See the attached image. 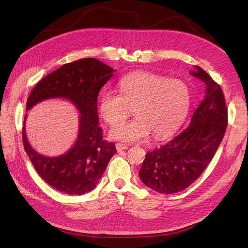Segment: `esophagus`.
Returning <instances> with one entry per match:
<instances>
[{"label": "esophagus", "mask_w": 248, "mask_h": 248, "mask_svg": "<svg viewBox=\"0 0 248 248\" xmlns=\"http://www.w3.org/2000/svg\"><path fill=\"white\" fill-rule=\"evenodd\" d=\"M116 148H117L118 151L120 152V151H123V150H126L127 148H128V146L125 145V144H122V142H117Z\"/></svg>", "instance_id": "34e87169"}]
</instances>
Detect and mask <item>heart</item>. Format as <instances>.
Masks as SVG:
<instances>
[{
  "mask_svg": "<svg viewBox=\"0 0 248 248\" xmlns=\"http://www.w3.org/2000/svg\"><path fill=\"white\" fill-rule=\"evenodd\" d=\"M118 90L120 94L103 91L99 95L101 118L116 125L131 114V108L137 117L110 130V137L117 140L140 141L151 132L156 139L169 137L182 125L190 106V92L185 82L155 73H130L119 80Z\"/></svg>",
  "mask_w": 248,
  "mask_h": 248,
  "instance_id": "obj_1",
  "label": "heart"
}]
</instances>
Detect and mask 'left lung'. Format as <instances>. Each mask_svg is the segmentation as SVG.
Segmentation results:
<instances>
[{
	"label": "left lung",
	"instance_id": "8db88e82",
	"mask_svg": "<svg viewBox=\"0 0 248 248\" xmlns=\"http://www.w3.org/2000/svg\"><path fill=\"white\" fill-rule=\"evenodd\" d=\"M190 74L204 82L205 93L188 127L148 152L139 171L142 183L160 193L182 191L196 181L212 160L228 126V108L220 86L200 66Z\"/></svg>",
	"mask_w": 248,
	"mask_h": 248
}]
</instances>
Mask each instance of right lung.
<instances>
[{
  "mask_svg": "<svg viewBox=\"0 0 248 248\" xmlns=\"http://www.w3.org/2000/svg\"><path fill=\"white\" fill-rule=\"evenodd\" d=\"M114 72L95 58L80 59L44 77L29 96L27 110L42 100L61 97L70 100L80 112L76 144L57 157L36 152L28 142L25 122L22 127V142L30 160L44 181L60 192L80 196L93 190L117 153L114 142L103 140L97 112L99 91Z\"/></svg>",
  "mask_w": 248,
  "mask_h": 248,
  "instance_id": "add662e5",
  "label": "right lung"
}]
</instances>
